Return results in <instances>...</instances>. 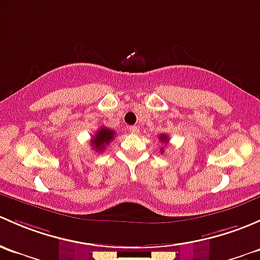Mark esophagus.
<instances>
[{
    "mask_svg": "<svg viewBox=\"0 0 260 260\" xmlns=\"http://www.w3.org/2000/svg\"><path fill=\"white\" fill-rule=\"evenodd\" d=\"M129 130H130V133H133V134H138L139 131H140L138 126H130Z\"/></svg>",
    "mask_w": 260,
    "mask_h": 260,
    "instance_id": "obj_1",
    "label": "esophagus"
}]
</instances>
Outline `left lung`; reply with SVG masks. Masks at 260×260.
I'll use <instances>...</instances> for the list:
<instances>
[{"mask_svg":"<svg viewBox=\"0 0 260 260\" xmlns=\"http://www.w3.org/2000/svg\"><path fill=\"white\" fill-rule=\"evenodd\" d=\"M159 140L161 141V143H168V141H169V138H168V135H167V134H161V135L159 136ZM160 151H161V152H164V148H161V149H160Z\"/></svg>","mask_w":260,"mask_h":260,"instance_id":"obj_1","label":"left lung"}]
</instances>
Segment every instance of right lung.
Here are the masks:
<instances>
[{
    "instance_id": "add662e5",
    "label": "right lung",
    "mask_w": 260,
    "mask_h": 260,
    "mask_svg": "<svg viewBox=\"0 0 260 260\" xmlns=\"http://www.w3.org/2000/svg\"><path fill=\"white\" fill-rule=\"evenodd\" d=\"M115 138V131L109 129V127H100L96 134L93 135V138L91 139L90 144L92 145V148L99 152H103L106 145L110 144V141Z\"/></svg>"
}]
</instances>
